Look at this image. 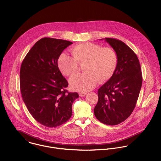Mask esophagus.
Wrapping results in <instances>:
<instances>
[{
    "instance_id": "34e87169",
    "label": "esophagus",
    "mask_w": 161,
    "mask_h": 161,
    "mask_svg": "<svg viewBox=\"0 0 161 161\" xmlns=\"http://www.w3.org/2000/svg\"><path fill=\"white\" fill-rule=\"evenodd\" d=\"M79 95H80V97H85L86 95V93H80Z\"/></svg>"
}]
</instances>
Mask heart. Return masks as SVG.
Returning a JSON list of instances; mask_svg holds the SVG:
<instances>
[{"label": "heart", "mask_w": 161, "mask_h": 161, "mask_svg": "<svg viewBox=\"0 0 161 161\" xmlns=\"http://www.w3.org/2000/svg\"><path fill=\"white\" fill-rule=\"evenodd\" d=\"M72 57L62 54L58 60V65L65 76H72L78 69V64H83V73L78 74L69 80L71 88L82 93L95 87L97 83H103L111 78L118 64V56L111 47L90 42L80 43L71 50Z\"/></svg>", "instance_id": "heart-1"}]
</instances>
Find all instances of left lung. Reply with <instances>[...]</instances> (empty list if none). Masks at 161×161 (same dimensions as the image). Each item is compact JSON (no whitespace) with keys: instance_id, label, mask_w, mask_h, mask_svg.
Wrapping results in <instances>:
<instances>
[{"instance_id":"obj_1","label":"left lung","mask_w":161,"mask_h":161,"mask_svg":"<svg viewBox=\"0 0 161 161\" xmlns=\"http://www.w3.org/2000/svg\"><path fill=\"white\" fill-rule=\"evenodd\" d=\"M104 40L116 52L118 64L111 78L97 91L94 113L100 122L113 126L125 121L132 113L142 77L138 58L126 44L115 38Z\"/></svg>"}]
</instances>
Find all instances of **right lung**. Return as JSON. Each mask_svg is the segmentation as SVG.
<instances>
[{"mask_svg":"<svg viewBox=\"0 0 161 161\" xmlns=\"http://www.w3.org/2000/svg\"><path fill=\"white\" fill-rule=\"evenodd\" d=\"M73 43L43 38L35 43L24 59L20 71L22 99L33 118L41 125L55 128L72 114V104L79 95L66 90L68 83L58 66V60Z\"/></svg>","mask_w":161,"mask_h":161,"instance_id":"right-lung-1","label":"right lung"}]
</instances>
